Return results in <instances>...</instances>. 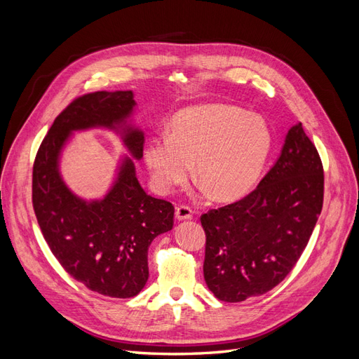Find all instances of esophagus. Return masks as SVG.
I'll list each match as a JSON object with an SVG mask.
<instances>
[{
    "label": "esophagus",
    "instance_id": "1",
    "mask_svg": "<svg viewBox=\"0 0 359 359\" xmlns=\"http://www.w3.org/2000/svg\"><path fill=\"white\" fill-rule=\"evenodd\" d=\"M175 217H177L178 222L190 220L193 217V211L189 208V206L181 205V206H177V208H175Z\"/></svg>",
    "mask_w": 359,
    "mask_h": 359
}]
</instances>
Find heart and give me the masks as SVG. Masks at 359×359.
Segmentation results:
<instances>
[{
    "label": "heart",
    "mask_w": 359,
    "mask_h": 359,
    "mask_svg": "<svg viewBox=\"0 0 359 359\" xmlns=\"http://www.w3.org/2000/svg\"><path fill=\"white\" fill-rule=\"evenodd\" d=\"M273 137L260 116L236 106L201 104L173 115L170 133L149 139L144 161L160 194L196 177L215 201L235 202L253 190Z\"/></svg>",
    "instance_id": "1"
}]
</instances>
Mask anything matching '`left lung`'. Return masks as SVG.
<instances>
[{
  "instance_id": "1",
  "label": "left lung",
  "mask_w": 359,
  "mask_h": 359,
  "mask_svg": "<svg viewBox=\"0 0 359 359\" xmlns=\"http://www.w3.org/2000/svg\"><path fill=\"white\" fill-rule=\"evenodd\" d=\"M322 205V161L297 123L256 190L201 217L203 277L214 297L241 302L283 281L307 247Z\"/></svg>"
}]
</instances>
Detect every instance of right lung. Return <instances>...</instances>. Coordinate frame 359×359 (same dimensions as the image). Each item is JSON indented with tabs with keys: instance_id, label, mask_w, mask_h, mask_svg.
<instances>
[{
	"instance_id": "add662e5",
	"label": "right lung",
	"mask_w": 359,
	"mask_h": 359,
	"mask_svg": "<svg viewBox=\"0 0 359 359\" xmlns=\"http://www.w3.org/2000/svg\"><path fill=\"white\" fill-rule=\"evenodd\" d=\"M133 91L78 97L53 121L32 168V206L43 236L61 266L93 292L132 298L148 280V248L173 227V205L147 194L135 160L144 156V132L133 124ZM111 129L133 156H123L103 198L83 200L62 180V151L76 131Z\"/></svg>"
}]
</instances>
